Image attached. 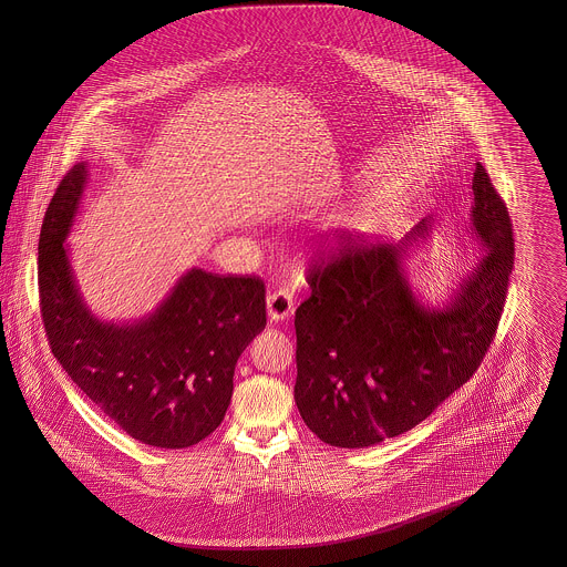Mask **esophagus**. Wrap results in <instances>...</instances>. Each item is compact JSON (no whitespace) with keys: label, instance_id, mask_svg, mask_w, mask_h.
<instances>
[{"label":"esophagus","instance_id":"34e87169","mask_svg":"<svg viewBox=\"0 0 567 567\" xmlns=\"http://www.w3.org/2000/svg\"><path fill=\"white\" fill-rule=\"evenodd\" d=\"M266 303H268V317H270V321H274V323L289 319L293 315V310H296L293 293L287 291V289H278V291L270 293L268 299H266Z\"/></svg>","mask_w":567,"mask_h":567}]
</instances>
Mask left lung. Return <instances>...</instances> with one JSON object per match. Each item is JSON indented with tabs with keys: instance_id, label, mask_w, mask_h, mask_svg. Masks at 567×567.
Masks as SVG:
<instances>
[{
	"instance_id": "1",
	"label": "left lung",
	"mask_w": 567,
	"mask_h": 567,
	"mask_svg": "<svg viewBox=\"0 0 567 567\" xmlns=\"http://www.w3.org/2000/svg\"><path fill=\"white\" fill-rule=\"evenodd\" d=\"M470 231L485 250L442 306L412 291L405 250L432 234L423 218L400 244H357L312 264L296 310V404L324 444L365 449L416 427L478 370L508 293L513 223L483 163Z\"/></svg>"
}]
</instances>
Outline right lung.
<instances>
[{"mask_svg":"<svg viewBox=\"0 0 567 567\" xmlns=\"http://www.w3.org/2000/svg\"><path fill=\"white\" fill-rule=\"evenodd\" d=\"M86 163L59 183L38 244L42 321L56 361L123 432L157 449H187L220 425L244 349L266 327L257 276L190 268L134 323L97 319L84 303L65 238L81 208Z\"/></svg>","mask_w":567,"mask_h":567,"instance_id":"right-lung-1","label":"right lung"}]
</instances>
